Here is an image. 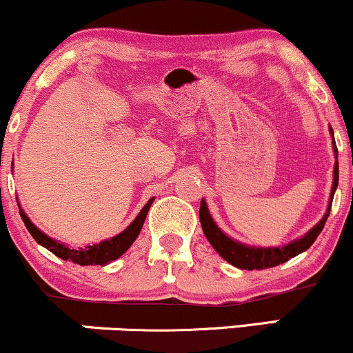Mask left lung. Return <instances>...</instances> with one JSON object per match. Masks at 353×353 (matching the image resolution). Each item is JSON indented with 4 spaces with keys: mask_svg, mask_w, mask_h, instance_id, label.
<instances>
[{
    "mask_svg": "<svg viewBox=\"0 0 353 353\" xmlns=\"http://www.w3.org/2000/svg\"><path fill=\"white\" fill-rule=\"evenodd\" d=\"M330 134L334 137V131H332V128H330ZM334 152H335V157H337V145H335V141H334ZM337 185H339V163L335 161L334 184H332L329 208H327L325 216H323L322 221H320L317 225H314L305 236H302L301 239H297V241L294 242H289L287 245L252 247V245H245L242 244V242L234 241V239L225 236V234L217 228L214 219L210 217L208 204H205L204 199L201 201V209H199L202 230H204L209 244L216 249V252L234 267H239V269H244V270H262V269H269V267L281 265L283 262L289 261V259L295 257V255L302 254L303 250H307L312 244H314L315 239L319 237V234L322 232L323 225H325L327 217H329L332 201H334V194H335V189H337Z\"/></svg>",
    "mask_w": 353,
    "mask_h": 353,
    "instance_id": "1",
    "label": "left lung"
}]
</instances>
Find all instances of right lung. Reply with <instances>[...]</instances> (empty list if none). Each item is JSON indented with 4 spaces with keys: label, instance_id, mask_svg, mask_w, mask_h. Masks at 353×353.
<instances>
[{
    "label": "right lung",
    "instance_id": "1",
    "mask_svg": "<svg viewBox=\"0 0 353 353\" xmlns=\"http://www.w3.org/2000/svg\"><path fill=\"white\" fill-rule=\"evenodd\" d=\"M154 202V197L148 201V204L141 209V212L137 214V217L131 224L125 228L123 232L117 234V236L108 239V241L99 242V244H92L84 247V249H71L63 242L54 241V239L48 237L46 234L41 232L33 222L30 221V217L26 216L23 209H19V214H21V219L26 225V229L30 230V234L33 236V239L38 242L39 245L46 247L50 252H52L54 255H58L59 259L63 261H70L74 262V264L79 265H106L109 262L116 261L123 255L129 247L132 245V242L136 241V237L139 236L141 229H143L145 216H148V210L151 208V204Z\"/></svg>",
    "mask_w": 353,
    "mask_h": 353
}]
</instances>
